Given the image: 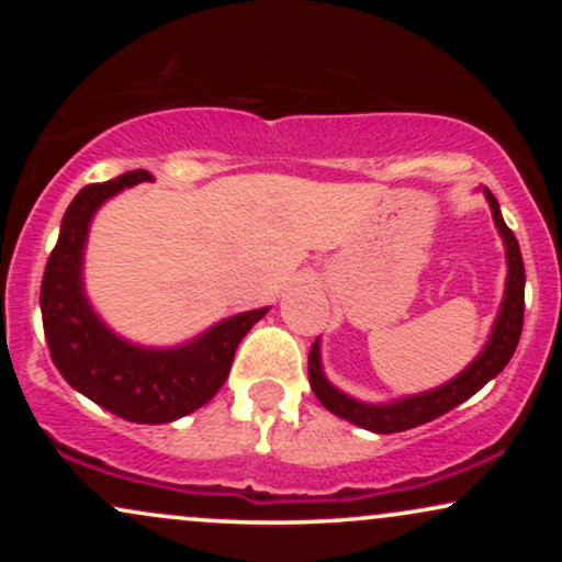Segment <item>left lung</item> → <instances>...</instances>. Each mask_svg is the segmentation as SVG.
Returning <instances> with one entry per match:
<instances>
[{"mask_svg": "<svg viewBox=\"0 0 562 562\" xmlns=\"http://www.w3.org/2000/svg\"><path fill=\"white\" fill-rule=\"evenodd\" d=\"M488 205H492V216L496 229H499L502 240L507 248V282H505V299H502L499 314H496L488 344L483 346L479 357L470 362L465 370L449 383L438 385L434 391L417 393V396H404L391 404H367L359 398H351L348 393L338 391L330 380L322 372V357H319V340H314L312 351H308V383H312L314 396L319 398L325 409L333 415L344 417V420L359 425V428L372 430V434H398V430L417 428L436 417L447 415L457 404L468 402L473 393H479L488 380L499 375L505 370L509 359H513L515 348H518L520 330H524V293H526V269L524 256H520L518 240H515L513 229L507 227L502 218L499 203L492 192L483 187Z\"/></svg>", "mask_w": 562, "mask_h": 562, "instance_id": "left-lung-1", "label": "left lung"}]
</instances>
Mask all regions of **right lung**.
<instances>
[{
    "mask_svg": "<svg viewBox=\"0 0 562 562\" xmlns=\"http://www.w3.org/2000/svg\"><path fill=\"white\" fill-rule=\"evenodd\" d=\"M153 182L147 171H126L111 182L83 187L68 205L42 280L44 338L60 375L102 409L128 423L179 420L216 396L229 375L245 333L269 308L216 322L190 344L147 348L128 344L105 325L83 293V248L92 216L126 187Z\"/></svg>",
    "mask_w": 562,
    "mask_h": 562,
    "instance_id": "1",
    "label": "right lung"
}]
</instances>
